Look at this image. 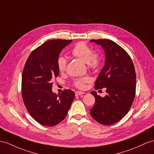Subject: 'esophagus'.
I'll return each instance as SVG.
<instances>
[{"instance_id":"1","label":"esophagus","mask_w":154,"mask_h":154,"mask_svg":"<svg viewBox=\"0 0 154 154\" xmlns=\"http://www.w3.org/2000/svg\"><path fill=\"white\" fill-rule=\"evenodd\" d=\"M85 94V92H83L77 91V92H75V96H78L82 95V94Z\"/></svg>"}]
</instances>
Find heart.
I'll return each mask as SVG.
<instances>
[{
	"label": "heart",
	"instance_id": "obj_1",
	"mask_svg": "<svg viewBox=\"0 0 154 154\" xmlns=\"http://www.w3.org/2000/svg\"><path fill=\"white\" fill-rule=\"evenodd\" d=\"M72 53L74 57H76L83 61L90 68H96L99 65L100 58L99 54L93 53L92 49L84 42H79L73 47ZM67 64L66 58L60 57L58 58L57 65L60 72L66 69ZM88 78L77 79L74 81V84L77 87L82 88L84 87L85 83L88 81Z\"/></svg>",
	"mask_w": 154,
	"mask_h": 154
}]
</instances>
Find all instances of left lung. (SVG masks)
Returning a JSON list of instances; mask_svg holds the SVG:
<instances>
[{"instance_id":"8db88e82","label":"left lung","mask_w":154,"mask_h":154,"mask_svg":"<svg viewBox=\"0 0 154 154\" xmlns=\"http://www.w3.org/2000/svg\"><path fill=\"white\" fill-rule=\"evenodd\" d=\"M101 45L105 54L103 68L95 82L96 90L106 88L105 97L91 94L96 102L90 112L100 124L109 125L120 121L131 108L135 96L136 74L129 54L116 43L109 39H91Z\"/></svg>"}]
</instances>
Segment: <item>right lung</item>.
I'll return each mask as SVG.
<instances>
[{"instance_id": "obj_1", "label": "right lung", "mask_w": 154, "mask_h": 154, "mask_svg": "<svg viewBox=\"0 0 154 154\" xmlns=\"http://www.w3.org/2000/svg\"><path fill=\"white\" fill-rule=\"evenodd\" d=\"M72 40L52 39L30 53L22 75V96L30 116L45 126L58 124L66 118L75 92L52 91L53 81L59 75L57 61L62 50Z\"/></svg>"}]
</instances>
